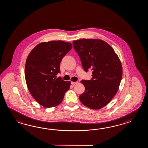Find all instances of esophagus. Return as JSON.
Returning a JSON list of instances; mask_svg holds the SVG:
<instances>
[{"label": "esophagus", "mask_w": 148, "mask_h": 148, "mask_svg": "<svg viewBox=\"0 0 148 148\" xmlns=\"http://www.w3.org/2000/svg\"><path fill=\"white\" fill-rule=\"evenodd\" d=\"M78 82H71V85H75V84H78Z\"/></svg>", "instance_id": "1"}]
</instances>
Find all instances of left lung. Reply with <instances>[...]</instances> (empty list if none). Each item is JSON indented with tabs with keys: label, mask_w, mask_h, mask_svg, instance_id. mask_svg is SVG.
<instances>
[{
	"label": "left lung",
	"mask_w": 148,
	"mask_h": 148,
	"mask_svg": "<svg viewBox=\"0 0 148 148\" xmlns=\"http://www.w3.org/2000/svg\"><path fill=\"white\" fill-rule=\"evenodd\" d=\"M73 46L78 54L86 72L92 70L90 80H82L85 91L79 99L86 107L101 109L107 105L119 90L122 78V66L113 49L99 39L73 41Z\"/></svg>",
	"instance_id": "obj_1"
}]
</instances>
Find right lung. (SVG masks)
Masks as SVG:
<instances>
[{
    "instance_id": "add662e5",
    "label": "right lung",
    "mask_w": 148,
    "mask_h": 148,
    "mask_svg": "<svg viewBox=\"0 0 148 148\" xmlns=\"http://www.w3.org/2000/svg\"><path fill=\"white\" fill-rule=\"evenodd\" d=\"M73 45L62 41L44 42L37 45L28 54L25 77L30 94L38 104L47 108L55 107L63 101L70 82L57 78L60 64Z\"/></svg>"
}]
</instances>
